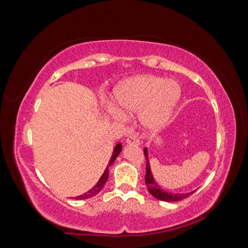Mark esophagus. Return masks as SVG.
Returning <instances> with one entry per match:
<instances>
[{"instance_id": "1", "label": "esophagus", "mask_w": 248, "mask_h": 248, "mask_svg": "<svg viewBox=\"0 0 248 248\" xmlns=\"http://www.w3.org/2000/svg\"><path fill=\"white\" fill-rule=\"evenodd\" d=\"M126 144L127 145H133V146H139L140 145V140L137 136L134 134H129L126 139Z\"/></svg>"}]
</instances>
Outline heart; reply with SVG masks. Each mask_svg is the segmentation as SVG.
Masks as SVG:
<instances>
[{
	"label": "heart",
	"mask_w": 248,
	"mask_h": 248,
	"mask_svg": "<svg viewBox=\"0 0 248 248\" xmlns=\"http://www.w3.org/2000/svg\"><path fill=\"white\" fill-rule=\"evenodd\" d=\"M180 95L181 89L176 80L163 79L152 74H139L117 87L115 101L124 112L133 114L139 111L140 124L147 130L154 132L160 130L170 121ZM119 111L110 108V112L115 117H123V113Z\"/></svg>",
	"instance_id": "obj_1"
}]
</instances>
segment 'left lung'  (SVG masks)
Segmentation results:
<instances>
[{"instance_id":"1","label":"left lung","mask_w":248,"mask_h":248,"mask_svg":"<svg viewBox=\"0 0 248 248\" xmlns=\"http://www.w3.org/2000/svg\"><path fill=\"white\" fill-rule=\"evenodd\" d=\"M144 153L146 156L147 159V164H146V177H145V183L148 187L149 192L152 194V196L157 199L160 200L163 202H178L184 200L186 198L190 197L191 194L196 191H190V192H183V193H171L169 191H166L164 189H162L161 187L157 184V182L155 181V179L151 172V168H150V162H149V157H148V150L147 148L144 149Z\"/></svg>"}]
</instances>
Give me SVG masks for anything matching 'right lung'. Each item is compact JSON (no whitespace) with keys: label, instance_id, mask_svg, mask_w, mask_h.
<instances>
[{"label":"right lung","instance_id":"1","mask_svg":"<svg viewBox=\"0 0 248 248\" xmlns=\"http://www.w3.org/2000/svg\"><path fill=\"white\" fill-rule=\"evenodd\" d=\"M121 150H122V144H121V142H119V144L116 145V147H115V149H114V151H112V154H111V157H110V159H109V162H108V167H107L106 170H104L102 176L100 177V179L98 180V182L96 183V185L93 187V188H91L89 191H87L86 193L81 194V196L77 197V198H76L77 200H86V199H90V198H92V197H95L96 194L98 193V192L103 188L104 184L107 183L108 179V168L111 166L112 163H114V161L116 160L118 155L120 154V152H121Z\"/></svg>","mask_w":248,"mask_h":248}]
</instances>
